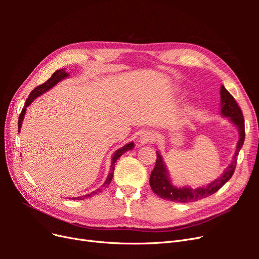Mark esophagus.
I'll use <instances>...</instances> for the list:
<instances>
[{"label": "esophagus", "mask_w": 259, "mask_h": 259, "mask_svg": "<svg viewBox=\"0 0 259 259\" xmlns=\"http://www.w3.org/2000/svg\"><path fill=\"white\" fill-rule=\"evenodd\" d=\"M155 138H156V134L153 131H147V132L144 133L142 136H140L139 142H140V144H143V145L144 144H151V143L154 142Z\"/></svg>", "instance_id": "1"}]
</instances>
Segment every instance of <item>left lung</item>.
<instances>
[{
	"label": "left lung",
	"mask_w": 259,
	"mask_h": 259,
	"mask_svg": "<svg viewBox=\"0 0 259 259\" xmlns=\"http://www.w3.org/2000/svg\"><path fill=\"white\" fill-rule=\"evenodd\" d=\"M221 99H222V114L225 116H228L230 121H232L237 125L239 130L240 138L237 145V150L233 156V161L226 169L224 175L216 179L215 182L208 184L206 187L198 188V189H191V188H176L170 184L169 179L167 177V170L164 165L162 156L156 152V162L153 170L151 171L150 175V186L152 191L158 195V197L168 200L174 201L179 203H189L194 202L201 199H204L208 195L214 194L217 192L221 188L228 182V180L232 177L234 169L237 166V155L239 154V151L243 146L245 139V128H244V117H243V113L239 105L237 104L236 99L233 98L231 94L225 89V86H222L221 89Z\"/></svg>",
	"instance_id": "left-lung-1"
}]
</instances>
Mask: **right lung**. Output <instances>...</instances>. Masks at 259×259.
I'll list each match as a JSON object with an SVG mask.
<instances>
[{
  "mask_svg": "<svg viewBox=\"0 0 259 259\" xmlns=\"http://www.w3.org/2000/svg\"><path fill=\"white\" fill-rule=\"evenodd\" d=\"M66 76H68V73L65 71L64 69L57 70V71H55V72L52 74V76L50 77V79H49L48 81H46V82L43 83V84H41V85L36 86V88H35L32 92L30 93V95L28 96L27 101H26V104H25V107L22 108V110H21L20 115H19V119H18V132H19L20 128H21V123H22V120H23V116H25V113H26V108H27L31 103H32V101H33L36 97H38V96L41 95V94H43V93H45L46 91H49L50 89H52L54 85H56L60 80L65 79ZM133 147H134V144L130 143V144H127V145H125L124 147H122L121 149H119V150L115 151L114 155L112 156V164H111V170H110V173H109L108 178L106 179L105 184H104L103 186H101V187L99 188V189H97V190H95V191H93V192L90 193V194L82 195V197H77V198H73V199H74V200H75V199H76V200H84L85 198L91 197V195H93V194H96V193H98V192H101V191L104 190V188H107V186H109V184H110L111 180H112L113 171H114V165H115L116 160L119 159L122 154H124L126 151L131 150V149H133Z\"/></svg>",
  "mask_w": 259,
  "mask_h": 259,
  "instance_id": "1",
  "label": "right lung"
}]
</instances>
